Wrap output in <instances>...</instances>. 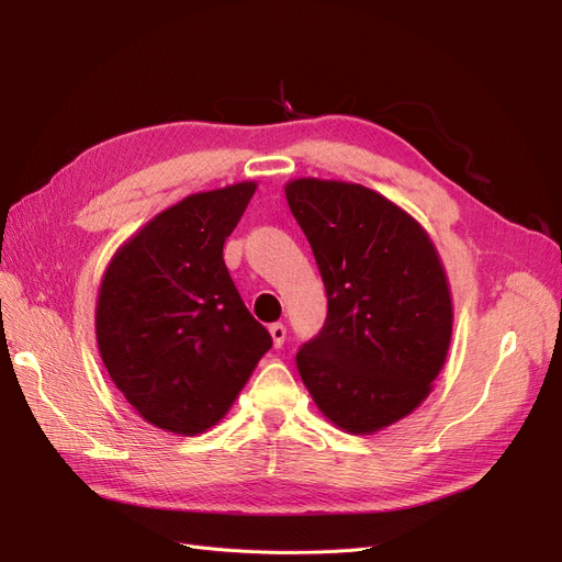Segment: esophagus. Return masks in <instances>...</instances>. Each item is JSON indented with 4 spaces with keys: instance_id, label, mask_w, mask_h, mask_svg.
I'll return each mask as SVG.
<instances>
[{
    "instance_id": "esophagus-1",
    "label": "esophagus",
    "mask_w": 562,
    "mask_h": 562,
    "mask_svg": "<svg viewBox=\"0 0 562 562\" xmlns=\"http://www.w3.org/2000/svg\"><path fill=\"white\" fill-rule=\"evenodd\" d=\"M269 335H271V342H274V347L279 349L283 345V339H285V326H283V323H271Z\"/></svg>"
}]
</instances>
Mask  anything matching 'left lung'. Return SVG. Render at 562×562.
Returning a JSON list of instances; mask_svg holds the SVG:
<instances>
[{"mask_svg": "<svg viewBox=\"0 0 562 562\" xmlns=\"http://www.w3.org/2000/svg\"><path fill=\"white\" fill-rule=\"evenodd\" d=\"M283 190L328 295L326 326L297 351L300 378L337 429L382 431L417 411L446 366V267L427 229L375 190L321 178Z\"/></svg>", "mask_w": 562, "mask_h": 562, "instance_id": "left-lung-1", "label": "left lung"}]
</instances>
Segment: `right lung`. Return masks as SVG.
Listing matches in <instances>:
<instances>
[{
	"label": "right lung",
	"mask_w": 562,
	"mask_h": 562,
	"mask_svg": "<svg viewBox=\"0 0 562 562\" xmlns=\"http://www.w3.org/2000/svg\"><path fill=\"white\" fill-rule=\"evenodd\" d=\"M258 182L196 192L116 248L95 302L112 382L151 427L199 436L223 419L271 347L223 260Z\"/></svg>",
	"instance_id": "add662e5"
}]
</instances>
